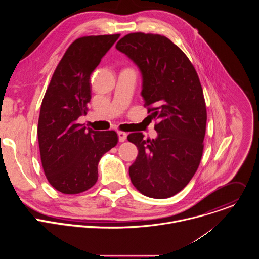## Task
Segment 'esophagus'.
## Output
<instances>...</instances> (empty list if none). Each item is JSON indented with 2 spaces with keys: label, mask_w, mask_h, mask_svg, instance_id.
Masks as SVG:
<instances>
[{
  "label": "esophagus",
  "mask_w": 259,
  "mask_h": 259,
  "mask_svg": "<svg viewBox=\"0 0 259 259\" xmlns=\"http://www.w3.org/2000/svg\"><path fill=\"white\" fill-rule=\"evenodd\" d=\"M118 136H119V140L121 142H124L126 140V138H127V133L120 131V132H118Z\"/></svg>",
  "instance_id": "esophagus-1"
}]
</instances>
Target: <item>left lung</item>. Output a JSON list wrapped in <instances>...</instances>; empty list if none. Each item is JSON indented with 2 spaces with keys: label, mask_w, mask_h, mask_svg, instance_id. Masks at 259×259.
<instances>
[{
  "label": "left lung",
  "mask_w": 259,
  "mask_h": 259,
  "mask_svg": "<svg viewBox=\"0 0 259 259\" xmlns=\"http://www.w3.org/2000/svg\"><path fill=\"white\" fill-rule=\"evenodd\" d=\"M116 48L139 67L144 107L158 121L156 139H144L141 132L127 137L138 149L129 168L131 181L146 197L170 198L186 188L203 155L207 110L199 76L189 57L165 35L128 33Z\"/></svg>",
  "instance_id": "obj_1"
}]
</instances>
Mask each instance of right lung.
Returning <instances> with one entry per match:
<instances>
[{
	"mask_svg": "<svg viewBox=\"0 0 259 259\" xmlns=\"http://www.w3.org/2000/svg\"><path fill=\"white\" fill-rule=\"evenodd\" d=\"M120 33L86 35L73 41L57 64L44 95L38 123L40 155L51 186L66 195L88 191L98 179L101 157L118 143V134L86 129L90 76Z\"/></svg>",
	"mask_w": 259,
	"mask_h": 259,
	"instance_id": "right-lung-1",
	"label": "right lung"
}]
</instances>
